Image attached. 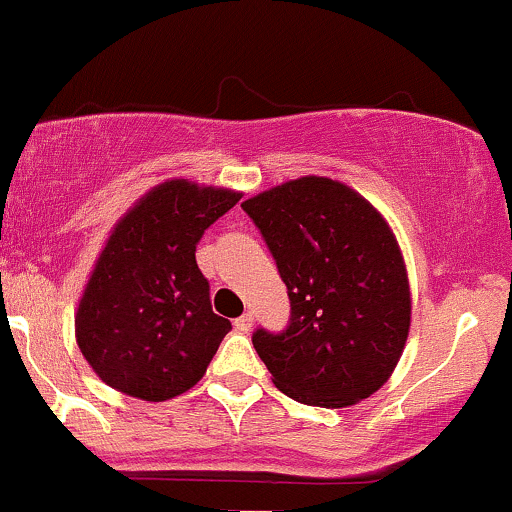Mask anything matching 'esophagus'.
<instances>
[{
    "instance_id": "esophagus-1",
    "label": "esophagus",
    "mask_w": 512,
    "mask_h": 512,
    "mask_svg": "<svg viewBox=\"0 0 512 512\" xmlns=\"http://www.w3.org/2000/svg\"><path fill=\"white\" fill-rule=\"evenodd\" d=\"M252 325H255V315H252V313L240 315L236 320V330H240V332H250Z\"/></svg>"
}]
</instances>
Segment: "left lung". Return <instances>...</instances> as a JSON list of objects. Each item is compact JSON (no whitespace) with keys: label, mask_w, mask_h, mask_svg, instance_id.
I'll list each match as a JSON object with an SVG mask.
<instances>
[{"label":"left lung","mask_w":512,"mask_h":512,"mask_svg":"<svg viewBox=\"0 0 512 512\" xmlns=\"http://www.w3.org/2000/svg\"><path fill=\"white\" fill-rule=\"evenodd\" d=\"M291 298V325L252 334L272 383L313 407L387 383L411 325L409 274L390 223L344 182L305 175L245 199Z\"/></svg>","instance_id":"obj_1"}]
</instances>
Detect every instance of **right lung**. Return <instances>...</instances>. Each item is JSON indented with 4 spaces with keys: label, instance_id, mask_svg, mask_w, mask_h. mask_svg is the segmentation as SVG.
<instances>
[{
    "label": "right lung",
    "instance_id": "obj_1",
    "mask_svg": "<svg viewBox=\"0 0 512 512\" xmlns=\"http://www.w3.org/2000/svg\"><path fill=\"white\" fill-rule=\"evenodd\" d=\"M240 197L173 178L117 219L74 315L76 344L105 385L166 402L202 380L231 322L211 310L195 250Z\"/></svg>",
    "mask_w": 512,
    "mask_h": 512
}]
</instances>
